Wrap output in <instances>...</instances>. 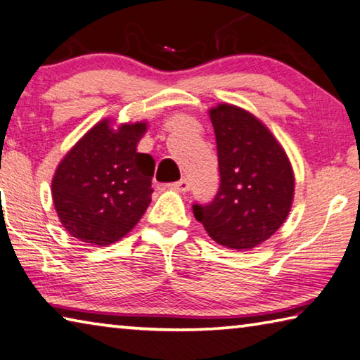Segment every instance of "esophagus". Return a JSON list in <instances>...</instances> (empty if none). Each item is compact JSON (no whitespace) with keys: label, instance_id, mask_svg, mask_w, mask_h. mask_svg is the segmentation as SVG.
<instances>
[{"label":"esophagus","instance_id":"esophagus-1","mask_svg":"<svg viewBox=\"0 0 360 360\" xmlns=\"http://www.w3.org/2000/svg\"><path fill=\"white\" fill-rule=\"evenodd\" d=\"M170 188L179 193H186L188 190H190V181H188L186 179H181L179 181H175V184H170Z\"/></svg>","mask_w":360,"mask_h":360}]
</instances>
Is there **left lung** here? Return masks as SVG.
Listing matches in <instances>:
<instances>
[{"label": "left lung", "instance_id": "8db88e82", "mask_svg": "<svg viewBox=\"0 0 360 360\" xmlns=\"http://www.w3.org/2000/svg\"><path fill=\"white\" fill-rule=\"evenodd\" d=\"M217 140L220 190L193 214L217 244L250 250L287 220L295 176L285 150L250 111L229 103L209 110Z\"/></svg>", "mask_w": 360, "mask_h": 360}]
</instances>
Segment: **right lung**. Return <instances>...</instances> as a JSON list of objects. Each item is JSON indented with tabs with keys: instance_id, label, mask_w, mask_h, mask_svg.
<instances>
[{
	"instance_id": "add662e5",
	"label": "right lung",
	"mask_w": 360,
	"mask_h": 360,
	"mask_svg": "<svg viewBox=\"0 0 360 360\" xmlns=\"http://www.w3.org/2000/svg\"><path fill=\"white\" fill-rule=\"evenodd\" d=\"M91 127L58 164L52 201L62 226L89 245H110L131 231L151 202L155 159L139 153L145 121Z\"/></svg>"
}]
</instances>
